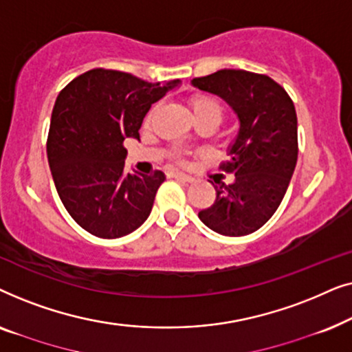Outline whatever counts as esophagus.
Here are the masks:
<instances>
[{
    "mask_svg": "<svg viewBox=\"0 0 352 352\" xmlns=\"http://www.w3.org/2000/svg\"><path fill=\"white\" fill-rule=\"evenodd\" d=\"M171 176H173V177H176V179L184 181V182H192V181H194V177L189 176V175H186V173H181V171H175V173H171Z\"/></svg>",
    "mask_w": 352,
    "mask_h": 352,
    "instance_id": "34e87169",
    "label": "esophagus"
}]
</instances>
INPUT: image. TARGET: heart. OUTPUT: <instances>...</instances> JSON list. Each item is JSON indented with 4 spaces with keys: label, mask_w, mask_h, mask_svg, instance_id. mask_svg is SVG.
I'll list each match as a JSON object with an SVG mask.
<instances>
[{
    "label": "heart",
    "mask_w": 352,
    "mask_h": 352,
    "mask_svg": "<svg viewBox=\"0 0 352 352\" xmlns=\"http://www.w3.org/2000/svg\"><path fill=\"white\" fill-rule=\"evenodd\" d=\"M201 109L218 110V112L221 113L219 104L216 102L214 99H210V98H197V99L194 100V110H201Z\"/></svg>",
    "instance_id": "b5f03b06"
}]
</instances>
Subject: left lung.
Here are the masks:
<instances>
[{
    "label": "left lung",
    "mask_w": 352,
    "mask_h": 352,
    "mask_svg": "<svg viewBox=\"0 0 352 352\" xmlns=\"http://www.w3.org/2000/svg\"><path fill=\"white\" fill-rule=\"evenodd\" d=\"M190 85L223 99L239 120L228 147L229 160L219 166L234 173L235 179L229 186L214 181V204L201 210L199 218L226 237L248 235L276 213L295 171V105L272 78L247 70L224 69L194 78Z\"/></svg>",
    "instance_id": "1"
}]
</instances>
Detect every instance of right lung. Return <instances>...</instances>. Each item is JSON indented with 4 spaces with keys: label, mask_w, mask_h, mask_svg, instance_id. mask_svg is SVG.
Wrapping results in <instances>:
<instances>
[{
    "label": "right lung",
    "mask_w": 352,
    "mask_h": 352,
    "mask_svg": "<svg viewBox=\"0 0 352 352\" xmlns=\"http://www.w3.org/2000/svg\"><path fill=\"white\" fill-rule=\"evenodd\" d=\"M181 80L147 83L115 70L94 69L70 81L52 109L47 162L69 214L99 239H120L151 214L165 173L124 171V139H138L152 104Z\"/></svg>",
    "instance_id": "right-lung-1"
}]
</instances>
